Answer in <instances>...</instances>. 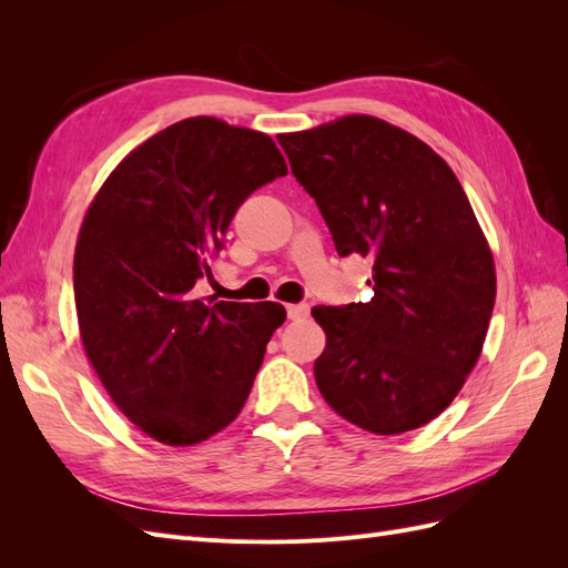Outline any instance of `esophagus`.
Here are the masks:
<instances>
[{
    "label": "esophagus",
    "mask_w": 568,
    "mask_h": 568,
    "mask_svg": "<svg viewBox=\"0 0 568 568\" xmlns=\"http://www.w3.org/2000/svg\"><path fill=\"white\" fill-rule=\"evenodd\" d=\"M307 313H311V307H307V303L286 305V315H288V320H303V317H307Z\"/></svg>",
    "instance_id": "esophagus-1"
}]
</instances>
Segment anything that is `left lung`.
I'll return each mask as SVG.
<instances>
[{"label": "left lung", "mask_w": 568, "mask_h": 568, "mask_svg": "<svg viewBox=\"0 0 568 568\" xmlns=\"http://www.w3.org/2000/svg\"><path fill=\"white\" fill-rule=\"evenodd\" d=\"M336 253L372 263L369 303L317 305L322 398L372 434L438 417L484 348L495 265L450 165L415 134L372 115L280 134Z\"/></svg>", "instance_id": "1"}]
</instances>
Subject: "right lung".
<instances>
[{
  "mask_svg": "<svg viewBox=\"0 0 568 568\" xmlns=\"http://www.w3.org/2000/svg\"><path fill=\"white\" fill-rule=\"evenodd\" d=\"M284 175L267 134L186 118L136 146L84 215L73 265L84 353L146 436L194 445L242 412L286 311L201 301L194 286L239 205Z\"/></svg>",
  "mask_w": 568,
  "mask_h": 568,
  "instance_id": "obj_1",
  "label": "right lung"
}]
</instances>
